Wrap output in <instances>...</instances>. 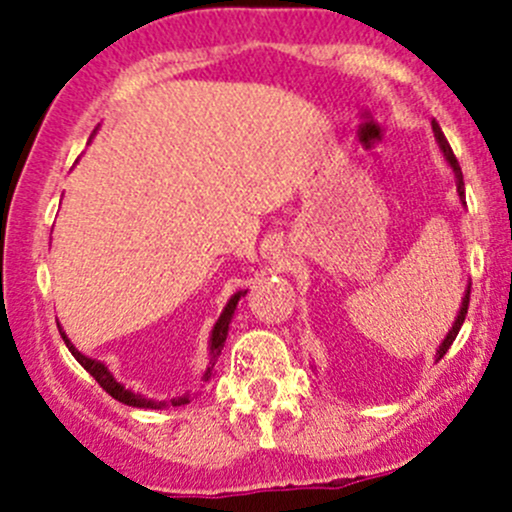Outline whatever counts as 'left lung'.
<instances>
[{
  "mask_svg": "<svg viewBox=\"0 0 512 512\" xmlns=\"http://www.w3.org/2000/svg\"><path fill=\"white\" fill-rule=\"evenodd\" d=\"M433 136H436L438 146H441V151H443V156H446L448 165H451V168H453V173H456L458 195H461V200H463V203H466V190H463V173H461V165H458V160H456V156H453L451 146H448L446 136H443L441 126H438L436 121H433ZM468 302H471V285H468V289H466V297H463V302H461V312H458V317H456V322H453L451 332L446 334V339H443V342H441V347H438V352H436V359H443V354H446L448 349H451V344L456 342L458 332H461L463 322H466V314H468Z\"/></svg>",
  "mask_w": 512,
  "mask_h": 512,
  "instance_id": "8db88e82",
  "label": "left lung"
}]
</instances>
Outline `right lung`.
Returning <instances> with one entry per match:
<instances>
[{"label": "right lung", "instance_id": "add662e5", "mask_svg": "<svg viewBox=\"0 0 512 512\" xmlns=\"http://www.w3.org/2000/svg\"><path fill=\"white\" fill-rule=\"evenodd\" d=\"M242 294H247V289H245V292L232 294L230 302L225 304L223 314H220V319H218V322H215L213 334H210V366H208V371H205V376H203L205 381L210 379V374H213L215 359H218L220 352H223V344H225V339H227V329H230V319H232V314H235L237 302H240ZM59 332H61V339H64V344H66V347H69V352L74 354V359L79 361V364L84 366V369L89 371L91 376H94V379L98 381V386H101V389L106 391V394H111L113 399L121 401V404L136 406V409H163V406H168V404L170 406L188 404V396H180V399H170L168 404H165V401H151V399H146V396H141V394H133L131 389H126V386H121L116 379H113V374L106 369V364H101V361L89 359V356L81 354L79 349H76L74 344H71V339L66 337L64 329L59 327Z\"/></svg>", "mask_w": 512, "mask_h": 512}]
</instances>
